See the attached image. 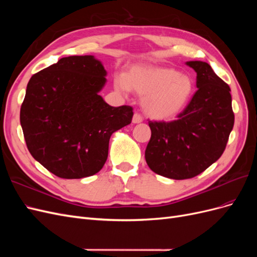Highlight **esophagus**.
Here are the masks:
<instances>
[{
  "label": "esophagus",
  "instance_id": "1",
  "mask_svg": "<svg viewBox=\"0 0 257 257\" xmlns=\"http://www.w3.org/2000/svg\"><path fill=\"white\" fill-rule=\"evenodd\" d=\"M143 122V116L139 112H135L133 115V123H141Z\"/></svg>",
  "mask_w": 257,
  "mask_h": 257
}]
</instances>
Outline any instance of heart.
Returning <instances> with one entry per match:
<instances>
[{
  "mask_svg": "<svg viewBox=\"0 0 257 257\" xmlns=\"http://www.w3.org/2000/svg\"><path fill=\"white\" fill-rule=\"evenodd\" d=\"M114 85L143 96L144 110L154 120L174 119L188 104L194 89L189 76L162 66L135 67L126 77H116Z\"/></svg>",
  "mask_w": 257,
  "mask_h": 257,
  "instance_id": "1",
  "label": "heart"
}]
</instances>
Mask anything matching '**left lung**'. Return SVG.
<instances>
[{
	"instance_id": "1",
	"label": "left lung",
	"mask_w": 257,
	"mask_h": 257,
	"mask_svg": "<svg viewBox=\"0 0 257 257\" xmlns=\"http://www.w3.org/2000/svg\"><path fill=\"white\" fill-rule=\"evenodd\" d=\"M186 65L196 72L198 89L177 120L149 121L145 152L152 172L175 180L195 177L219 160L235 121L229 85L206 62Z\"/></svg>"
}]
</instances>
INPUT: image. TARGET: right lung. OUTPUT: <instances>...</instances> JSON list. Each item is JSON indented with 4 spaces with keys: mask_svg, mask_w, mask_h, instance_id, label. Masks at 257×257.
Returning <instances> with one entry per match:
<instances>
[{
    "mask_svg": "<svg viewBox=\"0 0 257 257\" xmlns=\"http://www.w3.org/2000/svg\"><path fill=\"white\" fill-rule=\"evenodd\" d=\"M106 74L93 56H72L31 77L20 108L23 136L32 157L57 177L98 173L110 136L132 122L133 108L98 95Z\"/></svg>",
    "mask_w": 257,
    "mask_h": 257,
    "instance_id": "1",
    "label": "right lung"
}]
</instances>
